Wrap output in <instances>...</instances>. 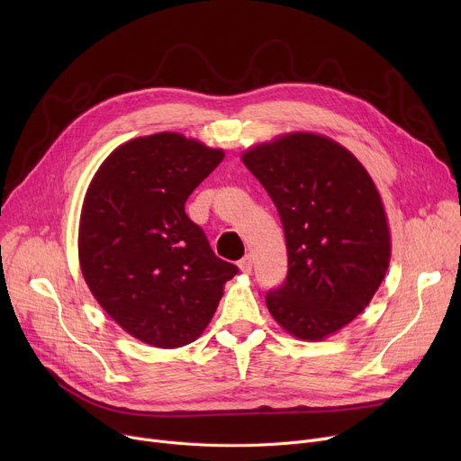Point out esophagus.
Masks as SVG:
<instances>
[{
	"label": "esophagus",
	"instance_id": "1",
	"mask_svg": "<svg viewBox=\"0 0 461 461\" xmlns=\"http://www.w3.org/2000/svg\"><path fill=\"white\" fill-rule=\"evenodd\" d=\"M239 269L243 271L245 275H249L252 271V256H245L243 259L239 261Z\"/></svg>",
	"mask_w": 461,
	"mask_h": 461
}]
</instances>
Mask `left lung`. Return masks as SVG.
<instances>
[{
  "instance_id": "obj_1",
  "label": "left lung",
  "mask_w": 461,
  "mask_h": 461,
  "mask_svg": "<svg viewBox=\"0 0 461 461\" xmlns=\"http://www.w3.org/2000/svg\"><path fill=\"white\" fill-rule=\"evenodd\" d=\"M240 160L278 209L287 278L267 294L275 321L304 342L349 325L374 299L391 263L381 194L360 160L318 132H285Z\"/></svg>"
}]
</instances>
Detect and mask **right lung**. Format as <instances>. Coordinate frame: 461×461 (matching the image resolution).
<instances>
[{
  "label": "right lung",
  "instance_id": "add662e5",
  "mask_svg": "<svg viewBox=\"0 0 461 461\" xmlns=\"http://www.w3.org/2000/svg\"><path fill=\"white\" fill-rule=\"evenodd\" d=\"M224 149L179 132L132 138L96 169L82 203L78 261L108 316L153 348L200 338L237 267L218 259L185 202Z\"/></svg>",
  "mask_w": 461,
  "mask_h": 461
}]
</instances>
